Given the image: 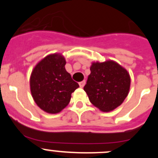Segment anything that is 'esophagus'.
<instances>
[{
	"mask_svg": "<svg viewBox=\"0 0 158 158\" xmlns=\"http://www.w3.org/2000/svg\"><path fill=\"white\" fill-rule=\"evenodd\" d=\"M85 85V81H82L79 82V85H80L81 88H83Z\"/></svg>",
	"mask_w": 158,
	"mask_h": 158,
	"instance_id": "1",
	"label": "esophagus"
}]
</instances>
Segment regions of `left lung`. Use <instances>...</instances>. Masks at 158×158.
<instances>
[{
  "label": "left lung",
  "instance_id": "obj_1",
  "mask_svg": "<svg viewBox=\"0 0 158 158\" xmlns=\"http://www.w3.org/2000/svg\"><path fill=\"white\" fill-rule=\"evenodd\" d=\"M84 90L95 107L102 111H111L127 96L131 77L126 69L114 61L93 62L90 67Z\"/></svg>",
  "mask_w": 158,
  "mask_h": 158
}]
</instances>
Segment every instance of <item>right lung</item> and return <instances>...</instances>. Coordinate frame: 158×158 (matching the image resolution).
<instances>
[{
  "instance_id": "obj_1",
  "label": "right lung",
  "mask_w": 158,
  "mask_h": 158,
  "mask_svg": "<svg viewBox=\"0 0 158 158\" xmlns=\"http://www.w3.org/2000/svg\"><path fill=\"white\" fill-rule=\"evenodd\" d=\"M65 59L59 54L47 55L32 70L30 88L32 97L44 111L56 114L64 109L79 85L65 69Z\"/></svg>"
}]
</instances>
